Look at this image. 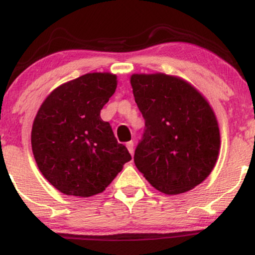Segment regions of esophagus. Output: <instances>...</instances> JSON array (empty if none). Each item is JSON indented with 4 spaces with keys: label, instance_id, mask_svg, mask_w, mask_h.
I'll use <instances>...</instances> for the list:
<instances>
[{
    "label": "esophagus",
    "instance_id": "obj_1",
    "mask_svg": "<svg viewBox=\"0 0 255 255\" xmlns=\"http://www.w3.org/2000/svg\"><path fill=\"white\" fill-rule=\"evenodd\" d=\"M127 148H128V151H129V153L130 154H133L134 153V142L133 141H129V142H127Z\"/></svg>",
    "mask_w": 255,
    "mask_h": 255
}]
</instances>
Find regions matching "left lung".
Returning a JSON list of instances; mask_svg holds the SVG:
<instances>
[{"mask_svg":"<svg viewBox=\"0 0 255 255\" xmlns=\"http://www.w3.org/2000/svg\"><path fill=\"white\" fill-rule=\"evenodd\" d=\"M130 85L145 119L134 163L157 191L186 193L211 174L221 134L207 99L182 78L164 73L133 74Z\"/></svg>","mask_w":255,"mask_h":255,"instance_id":"obj_1","label":"left lung"}]
</instances>
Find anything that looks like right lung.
Instances as JSON below:
<instances>
[{"mask_svg":"<svg viewBox=\"0 0 255 255\" xmlns=\"http://www.w3.org/2000/svg\"><path fill=\"white\" fill-rule=\"evenodd\" d=\"M118 87L111 73H87L56 87L40 105L31 131L43 176L66 195L102 193L131 159L101 110Z\"/></svg>","mask_w":255,"mask_h":255,"instance_id":"obj_1","label":"right lung"}]
</instances>
